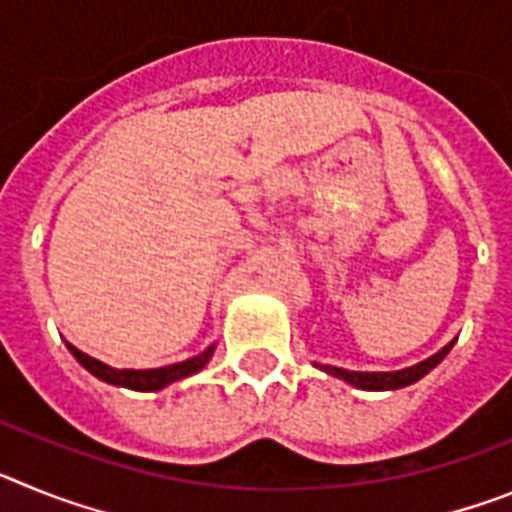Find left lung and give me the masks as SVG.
Wrapping results in <instances>:
<instances>
[{
    "label": "left lung",
    "mask_w": 512,
    "mask_h": 512,
    "mask_svg": "<svg viewBox=\"0 0 512 512\" xmlns=\"http://www.w3.org/2000/svg\"><path fill=\"white\" fill-rule=\"evenodd\" d=\"M451 346H454V341L446 343L438 354L428 356L425 361H420V364L415 366H408V369H400V372H348V369H341V366H328V364H315V366H320V369H323L325 374H330V377H338L343 379V382L354 384V387H359V390H372V392L400 390V387H408V384L423 379L431 369H436V366L443 361V356L451 351Z\"/></svg>",
    "instance_id": "8db88e82"
}]
</instances>
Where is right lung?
<instances>
[{
  "label": "right lung",
  "mask_w": 512,
  "mask_h": 512,
  "mask_svg": "<svg viewBox=\"0 0 512 512\" xmlns=\"http://www.w3.org/2000/svg\"><path fill=\"white\" fill-rule=\"evenodd\" d=\"M69 351L74 354V359L79 361L87 372H92L94 377L102 379L107 384H117V387H128V390L135 392H156V390H164L166 384L176 382V379H184L189 374H197L200 369H205L207 361L212 359L215 354V343L207 346L202 354L192 356L187 361H179V364H169V366H161V369H112V366L102 364V361L92 359L89 354L79 351L76 346L66 343Z\"/></svg>",
  "instance_id": "add662e5"
}]
</instances>
